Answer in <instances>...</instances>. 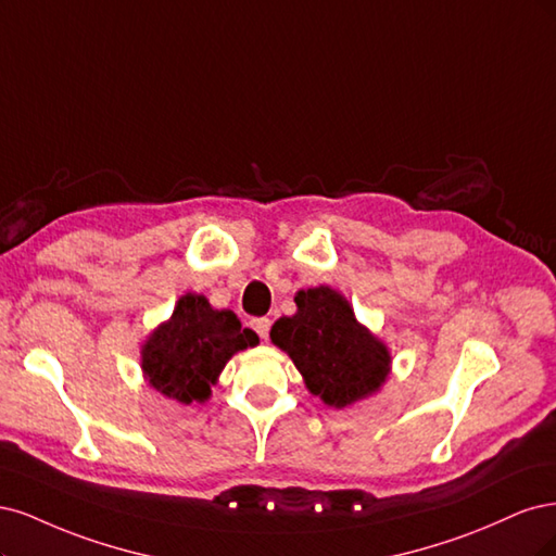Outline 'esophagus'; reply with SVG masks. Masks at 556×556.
<instances>
[{
    "label": "esophagus",
    "instance_id": "1",
    "mask_svg": "<svg viewBox=\"0 0 556 556\" xmlns=\"http://www.w3.org/2000/svg\"><path fill=\"white\" fill-rule=\"evenodd\" d=\"M252 328L258 332L261 339H267V334H270V318H254Z\"/></svg>",
    "mask_w": 556,
    "mask_h": 556
}]
</instances>
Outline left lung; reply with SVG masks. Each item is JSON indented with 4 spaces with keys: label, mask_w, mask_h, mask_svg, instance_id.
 Wrapping results in <instances>:
<instances>
[{
    "label": "left lung",
    "mask_w": 556,
    "mask_h": 556,
    "mask_svg": "<svg viewBox=\"0 0 556 556\" xmlns=\"http://www.w3.org/2000/svg\"><path fill=\"white\" fill-rule=\"evenodd\" d=\"M293 316L275 320L270 339L291 357L314 397L346 408L376 395L390 376L383 339L355 318L351 302L330 286L295 293Z\"/></svg>",
    "instance_id": "obj_1"
}]
</instances>
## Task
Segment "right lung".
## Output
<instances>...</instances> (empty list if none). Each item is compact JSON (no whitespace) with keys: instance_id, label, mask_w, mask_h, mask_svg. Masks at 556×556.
<instances>
[{"instance_id":"1","label":"right lung","mask_w":556,"mask_h":556,"mask_svg":"<svg viewBox=\"0 0 556 556\" xmlns=\"http://www.w3.org/2000/svg\"><path fill=\"white\" fill-rule=\"evenodd\" d=\"M258 344L230 309H214L201 293H185L168 320L140 346L142 379L177 404H205L232 355Z\"/></svg>"}]
</instances>
